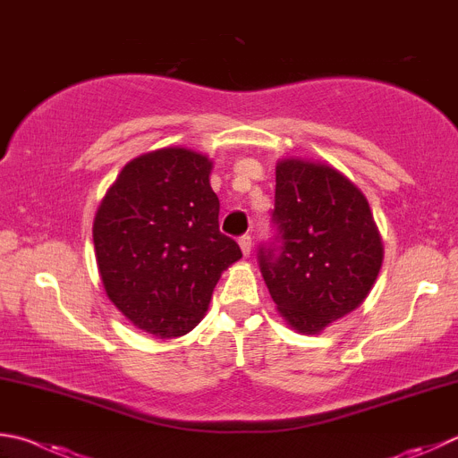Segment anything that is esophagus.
Masks as SVG:
<instances>
[{"label": "esophagus", "mask_w": 458, "mask_h": 458, "mask_svg": "<svg viewBox=\"0 0 458 458\" xmlns=\"http://www.w3.org/2000/svg\"><path fill=\"white\" fill-rule=\"evenodd\" d=\"M238 244H240V248H242V254L244 256H248V254L252 252V236H248V234L240 236L238 238Z\"/></svg>", "instance_id": "obj_1"}]
</instances>
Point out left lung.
I'll return each instance as SVG.
<instances>
[{
	"mask_svg": "<svg viewBox=\"0 0 458 458\" xmlns=\"http://www.w3.org/2000/svg\"><path fill=\"white\" fill-rule=\"evenodd\" d=\"M272 224L258 248L266 286L286 322L318 335L364 302L382 264L367 198L327 164L288 157L276 165Z\"/></svg>",
	"mask_w": 458,
	"mask_h": 458,
	"instance_id": "obj_1",
	"label": "left lung"
}]
</instances>
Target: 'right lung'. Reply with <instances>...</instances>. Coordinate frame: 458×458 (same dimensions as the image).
Instances as JSON below:
<instances>
[{
	"label": "right lung",
	"instance_id": "right-lung-1",
	"mask_svg": "<svg viewBox=\"0 0 458 458\" xmlns=\"http://www.w3.org/2000/svg\"><path fill=\"white\" fill-rule=\"evenodd\" d=\"M212 162L162 148L123 165L94 220L106 294L148 335L182 336L208 310L214 286L242 258L220 232Z\"/></svg>",
	"mask_w": 458,
	"mask_h": 458
}]
</instances>
